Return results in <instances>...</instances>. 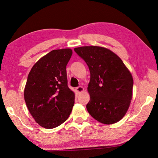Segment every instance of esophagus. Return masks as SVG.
<instances>
[{
	"label": "esophagus",
	"mask_w": 158,
	"mask_h": 158,
	"mask_svg": "<svg viewBox=\"0 0 158 158\" xmlns=\"http://www.w3.org/2000/svg\"><path fill=\"white\" fill-rule=\"evenodd\" d=\"M76 91L77 92V93H78V94H80L81 92L84 91V88H83L82 86H79L76 88Z\"/></svg>",
	"instance_id": "1"
}]
</instances>
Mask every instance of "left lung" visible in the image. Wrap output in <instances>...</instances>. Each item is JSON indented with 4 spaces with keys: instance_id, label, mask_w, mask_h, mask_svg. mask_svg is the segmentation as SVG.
Segmentation results:
<instances>
[{
    "instance_id": "8db88e82",
    "label": "left lung",
    "mask_w": 158,
    "mask_h": 158,
    "mask_svg": "<svg viewBox=\"0 0 158 158\" xmlns=\"http://www.w3.org/2000/svg\"><path fill=\"white\" fill-rule=\"evenodd\" d=\"M90 72L88 90L90 100L86 108L93 118L105 123L122 119L132 96L133 79L123 61L110 50L98 46L74 49Z\"/></svg>"
}]
</instances>
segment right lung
Instances as JSON below:
<instances>
[{"instance_id": "1", "label": "right lung", "mask_w": 158, "mask_h": 158, "mask_svg": "<svg viewBox=\"0 0 158 158\" xmlns=\"http://www.w3.org/2000/svg\"><path fill=\"white\" fill-rule=\"evenodd\" d=\"M70 49L52 50L30 71L24 89L28 110L40 126L52 129L69 118L75 104V94L68 86L66 65Z\"/></svg>"}]
</instances>
